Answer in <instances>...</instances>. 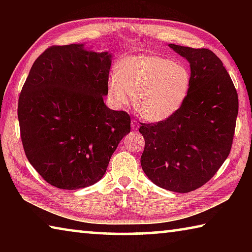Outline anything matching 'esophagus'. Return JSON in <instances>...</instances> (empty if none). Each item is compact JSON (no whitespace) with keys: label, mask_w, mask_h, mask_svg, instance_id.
Wrapping results in <instances>:
<instances>
[{"label":"esophagus","mask_w":252,"mask_h":252,"mask_svg":"<svg viewBox=\"0 0 252 252\" xmlns=\"http://www.w3.org/2000/svg\"><path fill=\"white\" fill-rule=\"evenodd\" d=\"M131 127L132 130H138L139 129V123L136 120H132L131 121Z\"/></svg>","instance_id":"esophagus-1"}]
</instances>
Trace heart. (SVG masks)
Instances as JSON below:
<instances>
[{
	"label": "heart",
	"mask_w": 252,
	"mask_h": 252,
	"mask_svg": "<svg viewBox=\"0 0 252 252\" xmlns=\"http://www.w3.org/2000/svg\"><path fill=\"white\" fill-rule=\"evenodd\" d=\"M191 74L185 65L155 54H138L121 60L109 79V95L114 104L126 105L133 95L140 117L149 122L167 120L187 100Z\"/></svg>",
	"instance_id": "obj_1"
}]
</instances>
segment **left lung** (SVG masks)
<instances>
[{
	"label": "left lung",
	"instance_id": "obj_1",
	"mask_svg": "<svg viewBox=\"0 0 252 252\" xmlns=\"http://www.w3.org/2000/svg\"><path fill=\"white\" fill-rule=\"evenodd\" d=\"M190 63L191 87L172 117L141 123V167L158 187L186 193L215 176L231 150L238 94L223 63L212 51L169 44Z\"/></svg>",
	"mask_w": 252,
	"mask_h": 252
}]
</instances>
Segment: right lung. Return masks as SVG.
Listing matches in <instances>:
<instances>
[{"label":"right lung","instance_id":"obj_1","mask_svg":"<svg viewBox=\"0 0 252 252\" xmlns=\"http://www.w3.org/2000/svg\"><path fill=\"white\" fill-rule=\"evenodd\" d=\"M112 55L54 45L35 60L19 97L25 156L44 180L76 190L101 180L130 116L104 104Z\"/></svg>","mask_w":252,"mask_h":252}]
</instances>
